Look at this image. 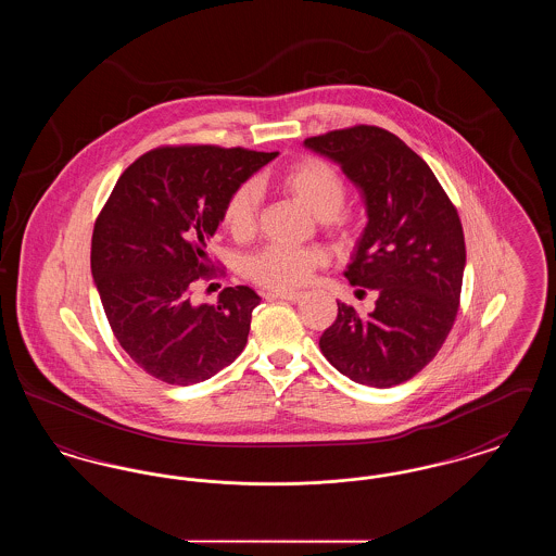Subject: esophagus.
I'll use <instances>...</instances> for the list:
<instances>
[{"label":"esophagus","instance_id":"1","mask_svg":"<svg viewBox=\"0 0 556 556\" xmlns=\"http://www.w3.org/2000/svg\"><path fill=\"white\" fill-rule=\"evenodd\" d=\"M304 298L302 291H268L266 300H288V302H300Z\"/></svg>","mask_w":556,"mask_h":556}]
</instances>
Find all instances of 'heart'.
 Returning <instances> with one entry per match:
<instances>
[{"instance_id": "obj_1", "label": "heart", "mask_w": 556, "mask_h": 556, "mask_svg": "<svg viewBox=\"0 0 556 556\" xmlns=\"http://www.w3.org/2000/svg\"><path fill=\"white\" fill-rule=\"evenodd\" d=\"M263 184L275 187L315 214L340 238H350L358 225L356 214L344 206V177L329 160L318 156L293 160L270 179H263ZM256 223L258 191L252 184H241L227 195L220 208V225L231 238L243 241L254 236ZM320 265L323 252L315 248L265 245L243 261V275L266 290L290 291L306 286Z\"/></svg>"}]
</instances>
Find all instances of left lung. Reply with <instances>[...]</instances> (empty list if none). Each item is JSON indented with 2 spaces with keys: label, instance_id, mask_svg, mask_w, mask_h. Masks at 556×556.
<instances>
[{
  "label": "left lung",
  "instance_id": "1",
  "mask_svg": "<svg viewBox=\"0 0 556 556\" xmlns=\"http://www.w3.org/2000/svg\"><path fill=\"white\" fill-rule=\"evenodd\" d=\"M304 143L336 160L365 195L369 225L345 277L377 291L367 317L338 302L320 352L356 383H404L433 361L456 320L467 258L456 206L427 162L381 127L354 125Z\"/></svg>",
  "mask_w": 556,
  "mask_h": 556
}]
</instances>
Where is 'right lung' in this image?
I'll use <instances>...</instances> for the list:
<instances>
[{"mask_svg": "<svg viewBox=\"0 0 556 556\" xmlns=\"http://www.w3.org/2000/svg\"><path fill=\"white\" fill-rule=\"evenodd\" d=\"M277 152L160 146L125 168L96 218L91 273L114 338L137 367L193 386L229 367L248 344L258 293L225 288L189 302L225 270L206 252L227 195Z\"/></svg>", "mask_w": 556, "mask_h": 556, "instance_id": "right-lung-1", "label": "right lung"}]
</instances>
